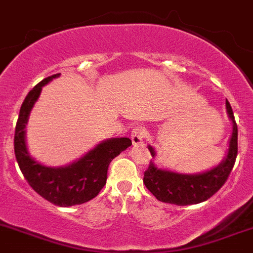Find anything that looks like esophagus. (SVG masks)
<instances>
[{
  "instance_id": "34e87169",
  "label": "esophagus",
  "mask_w": 253,
  "mask_h": 253,
  "mask_svg": "<svg viewBox=\"0 0 253 253\" xmlns=\"http://www.w3.org/2000/svg\"><path fill=\"white\" fill-rule=\"evenodd\" d=\"M146 136V129L142 126H135L131 131L132 145H142Z\"/></svg>"
}]
</instances>
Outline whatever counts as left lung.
<instances>
[{
    "instance_id": "left-lung-1",
    "label": "left lung",
    "mask_w": 253,
    "mask_h": 253,
    "mask_svg": "<svg viewBox=\"0 0 253 253\" xmlns=\"http://www.w3.org/2000/svg\"><path fill=\"white\" fill-rule=\"evenodd\" d=\"M226 112L233 122V132L226 157L219 166L201 174H180L161 169L151 161L144 174V184L158 201L178 206L195 205L212 197L225 184L238 156V126L234 118L233 109L226 100ZM152 157L156 152L148 146Z\"/></svg>"
}]
</instances>
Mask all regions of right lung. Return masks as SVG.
<instances>
[{
	"mask_svg": "<svg viewBox=\"0 0 253 253\" xmlns=\"http://www.w3.org/2000/svg\"><path fill=\"white\" fill-rule=\"evenodd\" d=\"M61 74L46 78L30 90L20 107L14 132V153L28 184L40 196L59 207L82 205L98 195L107 180L109 163L131 145L127 137H114L102 141L85 156L66 167L52 168L30 157L25 144V126L41 93V88Z\"/></svg>",
	"mask_w": 253,
	"mask_h": 253,
	"instance_id": "add662e5",
	"label": "right lung"
}]
</instances>
